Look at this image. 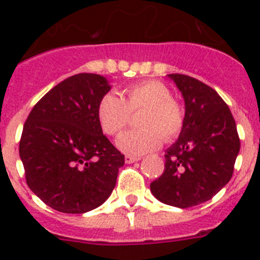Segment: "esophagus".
<instances>
[{
	"label": "esophagus",
	"instance_id": "esophagus-1",
	"mask_svg": "<svg viewBox=\"0 0 260 260\" xmlns=\"http://www.w3.org/2000/svg\"><path fill=\"white\" fill-rule=\"evenodd\" d=\"M138 160H141V158L137 157V156H132V155H126L125 156V162H126V164H133V162L138 161Z\"/></svg>",
	"mask_w": 260,
	"mask_h": 260
}]
</instances>
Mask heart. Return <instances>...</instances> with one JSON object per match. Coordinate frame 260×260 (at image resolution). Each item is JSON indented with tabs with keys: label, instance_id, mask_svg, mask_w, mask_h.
Segmentation results:
<instances>
[{
	"label": "heart",
	"instance_id": "1",
	"mask_svg": "<svg viewBox=\"0 0 260 260\" xmlns=\"http://www.w3.org/2000/svg\"><path fill=\"white\" fill-rule=\"evenodd\" d=\"M137 117L138 128L118 138L117 146L128 155L141 156L157 150L161 141L173 142L185 126V109L172 98L171 89L157 80H143L121 91V98L107 93L96 109L103 132L117 137L128 125L132 114Z\"/></svg>",
	"mask_w": 260,
	"mask_h": 260
}]
</instances>
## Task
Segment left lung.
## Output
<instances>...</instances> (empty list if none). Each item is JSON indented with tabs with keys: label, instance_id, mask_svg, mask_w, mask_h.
<instances>
[{
	"label": "left lung",
	"instance_id": "left-lung-1",
	"mask_svg": "<svg viewBox=\"0 0 260 260\" xmlns=\"http://www.w3.org/2000/svg\"><path fill=\"white\" fill-rule=\"evenodd\" d=\"M168 77L185 99V126L165 152L164 173L151 183V191L169 206L194 207L229 182L240 137L231 109L215 89L189 75Z\"/></svg>",
	"mask_w": 260,
	"mask_h": 260
}]
</instances>
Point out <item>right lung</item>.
Here are the masks:
<instances>
[{
  "label": "right lung",
  "instance_id": "add662e5",
  "mask_svg": "<svg viewBox=\"0 0 260 260\" xmlns=\"http://www.w3.org/2000/svg\"><path fill=\"white\" fill-rule=\"evenodd\" d=\"M110 89L98 74L73 75L36 103L19 142L26 182L53 210L84 213L116 186L125 156L103 134L98 104Z\"/></svg>",
  "mask_w": 260,
  "mask_h": 260
}]
</instances>
